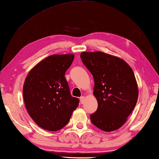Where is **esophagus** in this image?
<instances>
[{"label": "esophagus", "mask_w": 159, "mask_h": 159, "mask_svg": "<svg viewBox=\"0 0 159 159\" xmlns=\"http://www.w3.org/2000/svg\"><path fill=\"white\" fill-rule=\"evenodd\" d=\"M80 104H84V102H85V97L84 96H82V97H80Z\"/></svg>", "instance_id": "esophagus-1"}]
</instances>
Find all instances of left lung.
Returning a JSON list of instances; mask_svg holds the SVG:
<instances>
[{"instance_id": "left-lung-1", "label": "left lung", "mask_w": 159, "mask_h": 159, "mask_svg": "<svg viewBox=\"0 0 159 159\" xmlns=\"http://www.w3.org/2000/svg\"><path fill=\"white\" fill-rule=\"evenodd\" d=\"M80 59L95 80L97 111L90 115L102 130H117L124 124L136 105L138 88L131 67L122 59L102 52L80 54Z\"/></svg>"}]
</instances>
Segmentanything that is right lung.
Segmentation results:
<instances>
[{"label": "right lung", "mask_w": 159, "mask_h": 159, "mask_svg": "<svg viewBox=\"0 0 159 159\" xmlns=\"http://www.w3.org/2000/svg\"><path fill=\"white\" fill-rule=\"evenodd\" d=\"M74 55H54L36 64L23 86L26 110L34 122L45 130L57 131L69 123L79 99L71 95L65 73Z\"/></svg>", "instance_id": "add662e5"}]
</instances>
